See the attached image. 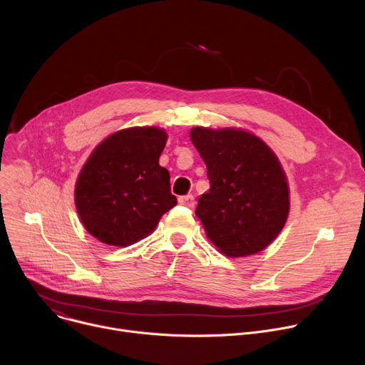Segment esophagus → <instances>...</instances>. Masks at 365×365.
I'll use <instances>...</instances> for the list:
<instances>
[{
  "label": "esophagus",
  "mask_w": 365,
  "mask_h": 365,
  "mask_svg": "<svg viewBox=\"0 0 365 365\" xmlns=\"http://www.w3.org/2000/svg\"><path fill=\"white\" fill-rule=\"evenodd\" d=\"M179 202L187 208H193V205H195V198H193V195H185L179 198Z\"/></svg>",
  "instance_id": "esophagus-1"
}]
</instances>
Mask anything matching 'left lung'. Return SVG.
I'll use <instances>...</instances> for the list:
<instances>
[{
	"mask_svg": "<svg viewBox=\"0 0 365 365\" xmlns=\"http://www.w3.org/2000/svg\"><path fill=\"white\" fill-rule=\"evenodd\" d=\"M189 135L210 180L195 210L208 239L227 257L269 247L289 214L287 180L276 154L242 129L193 128Z\"/></svg>",
	"mask_w": 365,
	"mask_h": 365,
	"instance_id": "obj_1",
	"label": "left lung"
}]
</instances>
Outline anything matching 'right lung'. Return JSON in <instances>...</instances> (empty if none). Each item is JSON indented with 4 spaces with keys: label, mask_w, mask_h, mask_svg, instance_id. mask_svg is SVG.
Instances as JSON below:
<instances>
[{
    "label": "right lung",
    "mask_w": 365,
    "mask_h": 365,
    "mask_svg": "<svg viewBox=\"0 0 365 365\" xmlns=\"http://www.w3.org/2000/svg\"><path fill=\"white\" fill-rule=\"evenodd\" d=\"M165 142L163 129L129 128L106 138L86 160L75 204L85 229L103 244H136L178 204L158 163Z\"/></svg>",
    "instance_id": "1"
}]
</instances>
